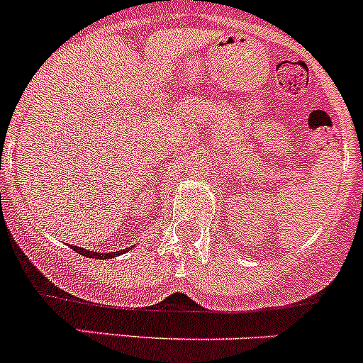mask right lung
<instances>
[{
	"label": "right lung",
	"instance_id": "1",
	"mask_svg": "<svg viewBox=\"0 0 363 363\" xmlns=\"http://www.w3.org/2000/svg\"><path fill=\"white\" fill-rule=\"evenodd\" d=\"M73 250L77 252V254L84 255V257H89V259H91V257H95V259H111V257H115V255L122 254V252H109V254H108V252H102V254H97V252L86 250V248H79V247H75Z\"/></svg>",
	"mask_w": 363,
	"mask_h": 363
}]
</instances>
